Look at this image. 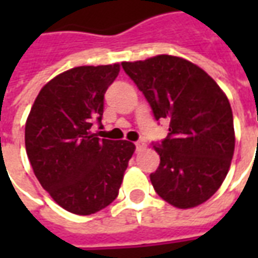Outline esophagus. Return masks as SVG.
I'll return each instance as SVG.
<instances>
[{
    "label": "esophagus",
    "instance_id": "obj_1",
    "mask_svg": "<svg viewBox=\"0 0 258 258\" xmlns=\"http://www.w3.org/2000/svg\"><path fill=\"white\" fill-rule=\"evenodd\" d=\"M135 148H137V151H141V149H144L145 148V144L140 141V142H135Z\"/></svg>",
    "mask_w": 258,
    "mask_h": 258
}]
</instances>
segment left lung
Wrapping results in <instances>:
<instances>
[{
	"label": "left lung",
	"instance_id": "obj_1",
	"mask_svg": "<svg viewBox=\"0 0 258 258\" xmlns=\"http://www.w3.org/2000/svg\"><path fill=\"white\" fill-rule=\"evenodd\" d=\"M124 72L151 105L168 135L153 142L160 164L151 181L156 194L178 209L210 199L221 186L235 149L232 109L205 70L170 55L123 62Z\"/></svg>",
	"mask_w": 258,
	"mask_h": 258
}]
</instances>
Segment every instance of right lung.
Wrapping results in <instances>:
<instances>
[{"instance_id":"obj_1","label":"right lung","mask_w":258,"mask_h":258,"mask_svg":"<svg viewBox=\"0 0 258 258\" xmlns=\"http://www.w3.org/2000/svg\"><path fill=\"white\" fill-rule=\"evenodd\" d=\"M120 64L80 66L42 87L25 128L37 179L64 210L90 216L117 198L135 145L91 134L101 123L103 96Z\"/></svg>"}]
</instances>
